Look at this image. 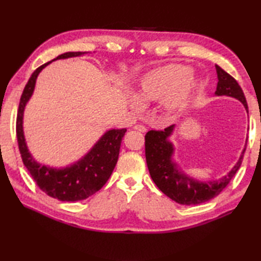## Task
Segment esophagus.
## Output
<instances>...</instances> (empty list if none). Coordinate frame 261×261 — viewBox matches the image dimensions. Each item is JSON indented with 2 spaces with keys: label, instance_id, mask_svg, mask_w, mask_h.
<instances>
[{
  "label": "esophagus",
  "instance_id": "esophagus-1",
  "mask_svg": "<svg viewBox=\"0 0 261 261\" xmlns=\"http://www.w3.org/2000/svg\"><path fill=\"white\" fill-rule=\"evenodd\" d=\"M135 130L140 131V132H146L147 131V127L145 125H142V124H137L135 126Z\"/></svg>",
  "mask_w": 261,
  "mask_h": 261
}]
</instances>
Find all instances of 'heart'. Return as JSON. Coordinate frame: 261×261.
I'll use <instances>...</instances> for the list:
<instances>
[{"label":"heart","mask_w":261,"mask_h":261,"mask_svg":"<svg viewBox=\"0 0 261 261\" xmlns=\"http://www.w3.org/2000/svg\"><path fill=\"white\" fill-rule=\"evenodd\" d=\"M191 73V68L182 65H167L150 71L141 81L138 95H129L131 108L140 111L143 103L167 97L165 108L168 112H175L196 87V80Z\"/></svg>","instance_id":"1"}]
</instances>
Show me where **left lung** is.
Instances as JSON below:
<instances>
[{
	"instance_id": "8db88e82",
	"label": "left lung",
	"mask_w": 261,
	"mask_h": 261,
	"mask_svg": "<svg viewBox=\"0 0 261 261\" xmlns=\"http://www.w3.org/2000/svg\"><path fill=\"white\" fill-rule=\"evenodd\" d=\"M215 68L219 80L215 92L216 95H228L240 99L248 110L246 96L238 82L220 66L215 65ZM173 129L174 125H169L164 130H150L145 137L147 166L154 184L165 195L182 205L201 204L218 196L229 185L238 169L240 168L246 148L243 149L239 162L223 178L219 181H197L181 174L176 165L171 162L170 157L174 148L168 141V137L171 135Z\"/></svg>"
}]
</instances>
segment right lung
<instances>
[{"instance_id":"obj_1","label":"right lung","mask_w":261,"mask_h":261,"mask_svg":"<svg viewBox=\"0 0 261 261\" xmlns=\"http://www.w3.org/2000/svg\"><path fill=\"white\" fill-rule=\"evenodd\" d=\"M84 54H86V51H69L59 55L54 60L76 57ZM51 62L41 65L33 71L23 92H22L18 115H16L18 146L22 162L30 173L32 179L36 181V184L42 192H45L48 196L57 198L59 201H82V199L90 197L98 192L110 178L116 163H118L122 138H123L126 129H113L108 131L81 162L70 166V167L56 169L36 163L27 148L23 129H22V119H23L25 104L29 101L33 88H35L37 76L42 68H45Z\"/></svg>"}]
</instances>
